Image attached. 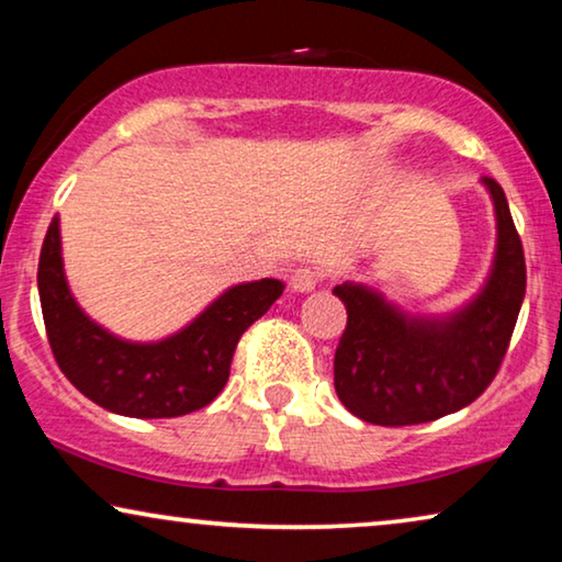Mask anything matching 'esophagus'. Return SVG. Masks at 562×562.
Listing matches in <instances>:
<instances>
[{"label": "esophagus", "instance_id": "1", "mask_svg": "<svg viewBox=\"0 0 562 562\" xmlns=\"http://www.w3.org/2000/svg\"><path fill=\"white\" fill-rule=\"evenodd\" d=\"M322 273L319 268H314V266H299V268H294V273H291V289L294 291H312L314 286H317V283L322 281Z\"/></svg>", "mask_w": 562, "mask_h": 562}]
</instances>
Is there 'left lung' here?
<instances>
[{"mask_svg": "<svg viewBox=\"0 0 562 562\" xmlns=\"http://www.w3.org/2000/svg\"><path fill=\"white\" fill-rule=\"evenodd\" d=\"M494 196L498 250L481 296L448 322L406 319L375 291L335 286L348 325L335 350V391L345 409L381 427L422 425L475 402L509 350L527 289L525 248L504 189Z\"/></svg>", "mask_w": 562, "mask_h": 562, "instance_id": "left-lung-1", "label": "left lung"}]
</instances>
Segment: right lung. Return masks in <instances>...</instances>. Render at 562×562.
Here are the masks:
<instances>
[{
    "label": "right lung",
    "instance_id": "add662e5",
    "mask_svg": "<svg viewBox=\"0 0 562 562\" xmlns=\"http://www.w3.org/2000/svg\"><path fill=\"white\" fill-rule=\"evenodd\" d=\"M37 291L45 335L66 379L114 414L164 419L196 412L217 398L243 333L271 310L283 283H240L179 335L153 345L125 342L76 306L60 263L58 217H53L37 263Z\"/></svg>",
    "mask_w": 562,
    "mask_h": 562
}]
</instances>
